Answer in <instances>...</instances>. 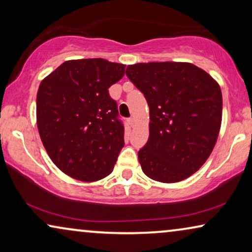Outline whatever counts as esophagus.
<instances>
[{"label": "esophagus", "mask_w": 252, "mask_h": 252, "mask_svg": "<svg viewBox=\"0 0 252 252\" xmlns=\"http://www.w3.org/2000/svg\"><path fill=\"white\" fill-rule=\"evenodd\" d=\"M127 122H128V124H129V126H130V127H133V126H134V123H135V122H134V118H133V117H130V118L127 119Z\"/></svg>", "instance_id": "obj_1"}]
</instances>
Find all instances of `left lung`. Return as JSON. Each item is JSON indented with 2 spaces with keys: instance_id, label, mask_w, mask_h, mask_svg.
I'll return each mask as SVG.
<instances>
[{
  "instance_id": "1",
  "label": "left lung",
  "mask_w": 252,
  "mask_h": 252,
  "mask_svg": "<svg viewBox=\"0 0 252 252\" xmlns=\"http://www.w3.org/2000/svg\"><path fill=\"white\" fill-rule=\"evenodd\" d=\"M126 75L149 105V139L137 154L144 174L166 184L190 177L218 139L219 85L202 68L177 62L129 65Z\"/></svg>"
}]
</instances>
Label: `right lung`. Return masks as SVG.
Masks as SVG:
<instances>
[{
	"label": "right lung",
	"instance_id": "right-lung-1",
	"mask_svg": "<svg viewBox=\"0 0 252 252\" xmlns=\"http://www.w3.org/2000/svg\"><path fill=\"white\" fill-rule=\"evenodd\" d=\"M125 65L102 58L64 62L41 81L36 123L51 160L81 181L109 175L124 144L125 127L109 88Z\"/></svg>",
	"mask_w": 252,
	"mask_h": 252
}]
</instances>
